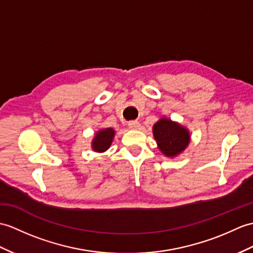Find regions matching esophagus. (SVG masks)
Wrapping results in <instances>:
<instances>
[{"label": "esophagus", "instance_id": "1", "mask_svg": "<svg viewBox=\"0 0 253 253\" xmlns=\"http://www.w3.org/2000/svg\"><path fill=\"white\" fill-rule=\"evenodd\" d=\"M128 126L130 129H139L140 123L138 121H130V122H128Z\"/></svg>", "mask_w": 253, "mask_h": 253}]
</instances>
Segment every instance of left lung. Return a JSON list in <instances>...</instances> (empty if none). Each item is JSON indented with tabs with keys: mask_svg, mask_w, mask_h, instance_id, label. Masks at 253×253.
Instances as JSON below:
<instances>
[{
	"mask_svg": "<svg viewBox=\"0 0 253 253\" xmlns=\"http://www.w3.org/2000/svg\"><path fill=\"white\" fill-rule=\"evenodd\" d=\"M158 148L166 156H174L183 151L190 142V134L177 123L163 119L153 127Z\"/></svg>",
	"mask_w": 253,
	"mask_h": 253,
	"instance_id": "8db88e82",
	"label": "left lung"
}]
</instances>
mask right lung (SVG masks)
I'll return each instance as SVG.
<instances>
[{
  "label": "right lung",
  "mask_w": 253,
  "mask_h": 253,
  "mask_svg": "<svg viewBox=\"0 0 253 253\" xmlns=\"http://www.w3.org/2000/svg\"><path fill=\"white\" fill-rule=\"evenodd\" d=\"M113 137H114V130L112 128H107V129H103V130H100L92 141L93 150L96 152L107 151L110 148L111 143H112Z\"/></svg>",
  "instance_id": "1"
}]
</instances>
